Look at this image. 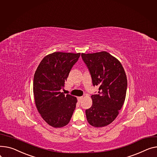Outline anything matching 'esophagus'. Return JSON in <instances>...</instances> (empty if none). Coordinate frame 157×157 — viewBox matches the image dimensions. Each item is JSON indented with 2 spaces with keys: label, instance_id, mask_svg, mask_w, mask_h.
Returning a JSON list of instances; mask_svg holds the SVG:
<instances>
[{
  "label": "esophagus",
  "instance_id": "1",
  "mask_svg": "<svg viewBox=\"0 0 157 157\" xmlns=\"http://www.w3.org/2000/svg\"><path fill=\"white\" fill-rule=\"evenodd\" d=\"M82 98H83V97H78V102H79V103H80V102L82 101Z\"/></svg>",
  "mask_w": 157,
  "mask_h": 157
}]
</instances>
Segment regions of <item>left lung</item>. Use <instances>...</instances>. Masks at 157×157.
I'll use <instances>...</instances> for the list:
<instances>
[{
	"label": "left lung",
	"mask_w": 157,
	"mask_h": 157,
	"mask_svg": "<svg viewBox=\"0 0 157 157\" xmlns=\"http://www.w3.org/2000/svg\"><path fill=\"white\" fill-rule=\"evenodd\" d=\"M92 78L99 86L98 95H91L92 106L86 110L88 123L95 128L106 126L117 117L126 95L128 81L120 62L105 51L81 54Z\"/></svg>",
	"instance_id": "1"
}]
</instances>
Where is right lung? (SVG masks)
<instances>
[{"label":"right lung","instance_id":"add662e5","mask_svg":"<svg viewBox=\"0 0 157 157\" xmlns=\"http://www.w3.org/2000/svg\"><path fill=\"white\" fill-rule=\"evenodd\" d=\"M80 53L56 52L46 56L34 75L33 95L36 109L43 119L52 127L62 128L69 122L77 103L76 97L64 95L69 73Z\"/></svg>","mask_w":157,"mask_h":157}]
</instances>
